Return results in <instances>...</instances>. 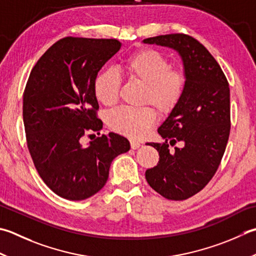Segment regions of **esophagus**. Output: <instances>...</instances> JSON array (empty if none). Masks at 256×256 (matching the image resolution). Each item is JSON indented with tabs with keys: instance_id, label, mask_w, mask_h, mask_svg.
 Here are the masks:
<instances>
[{
	"instance_id": "obj_1",
	"label": "esophagus",
	"mask_w": 256,
	"mask_h": 256,
	"mask_svg": "<svg viewBox=\"0 0 256 256\" xmlns=\"http://www.w3.org/2000/svg\"><path fill=\"white\" fill-rule=\"evenodd\" d=\"M131 148H133V150H136V148H138L140 146H141V143H138V142H136V141H131Z\"/></svg>"
}]
</instances>
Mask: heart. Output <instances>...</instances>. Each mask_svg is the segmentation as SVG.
Returning a JSON list of instances; mask_svg holds the SVG:
<instances>
[{
	"label": "heart",
	"instance_id": "obj_1",
	"mask_svg": "<svg viewBox=\"0 0 256 256\" xmlns=\"http://www.w3.org/2000/svg\"><path fill=\"white\" fill-rule=\"evenodd\" d=\"M122 73L128 80L144 85V103H151L162 114L171 113L181 101L186 76L182 70L171 68L166 56L154 48H143L125 60ZM121 76L114 70H104L95 78L94 94L100 103L113 106L118 101ZM156 121V112L151 106H121L108 115L111 130L130 138L146 135Z\"/></svg>",
	"mask_w": 256,
	"mask_h": 256
}]
</instances>
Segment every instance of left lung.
<instances>
[{
    "label": "left lung",
    "instance_id": "1",
    "mask_svg": "<svg viewBox=\"0 0 256 256\" xmlns=\"http://www.w3.org/2000/svg\"><path fill=\"white\" fill-rule=\"evenodd\" d=\"M144 43L176 50L184 63V95L158 130L165 142L148 143L160 158L145 172L154 191L183 201L206 186L221 164L231 131L228 82L216 60L191 35H158ZM176 142L182 146L171 150L169 145Z\"/></svg>",
    "mask_w": 256,
    "mask_h": 256
}]
</instances>
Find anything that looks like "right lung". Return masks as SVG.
Wrapping results in <instances>:
<instances>
[{
	"label": "right lung",
	"mask_w": 256,
	"mask_h": 256,
	"mask_svg": "<svg viewBox=\"0 0 256 256\" xmlns=\"http://www.w3.org/2000/svg\"><path fill=\"white\" fill-rule=\"evenodd\" d=\"M120 48L115 38H63L40 58L24 88L23 122L34 166L55 194L70 201L98 193L113 160L130 150L128 138L116 133L88 146L81 143L103 128L94 81Z\"/></svg>",
	"instance_id": "obj_1"
}]
</instances>
